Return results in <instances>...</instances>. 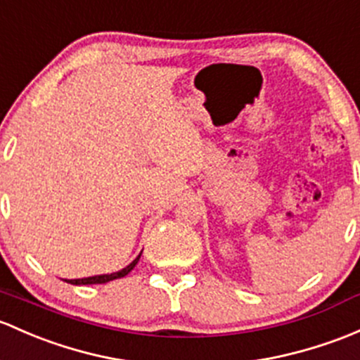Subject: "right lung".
Instances as JSON below:
<instances>
[{
  "mask_svg": "<svg viewBox=\"0 0 360 360\" xmlns=\"http://www.w3.org/2000/svg\"><path fill=\"white\" fill-rule=\"evenodd\" d=\"M139 257H141V253H139V255L136 257L134 260H132V262L129 264V266L124 267V269H120V271H117V272H112V274L91 276V278H82V279H65V281H67V283H70V285H103V283L113 281V279L124 278V276L129 274V272L136 267V264H138Z\"/></svg>",
  "mask_w": 360,
  "mask_h": 360,
  "instance_id": "right-lung-1",
  "label": "right lung"
}]
</instances>
